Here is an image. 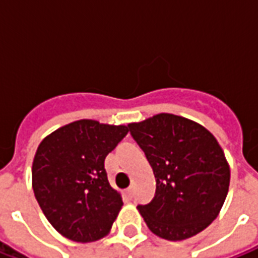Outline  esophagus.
<instances>
[{"instance_id": "34e87169", "label": "esophagus", "mask_w": 258, "mask_h": 258, "mask_svg": "<svg viewBox=\"0 0 258 258\" xmlns=\"http://www.w3.org/2000/svg\"><path fill=\"white\" fill-rule=\"evenodd\" d=\"M124 194H125V196H127L128 199H131V198H133V188H131V186L127 188V189L124 190Z\"/></svg>"}]
</instances>
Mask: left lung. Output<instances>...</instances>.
I'll use <instances>...</instances> for the list:
<instances>
[{"mask_svg":"<svg viewBox=\"0 0 258 258\" xmlns=\"http://www.w3.org/2000/svg\"><path fill=\"white\" fill-rule=\"evenodd\" d=\"M156 177V194L138 205L152 232L167 240L190 238L216 220L229 188L221 146L200 124L160 113L128 124Z\"/></svg>","mask_w":258,"mask_h":258,"instance_id":"8db88e82","label":"left lung"}]
</instances>
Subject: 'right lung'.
<instances>
[{
	"label": "right lung",
	"mask_w": 258,
	"mask_h": 258,
	"mask_svg": "<svg viewBox=\"0 0 258 258\" xmlns=\"http://www.w3.org/2000/svg\"><path fill=\"white\" fill-rule=\"evenodd\" d=\"M128 133L125 125L79 120L42 141L33 162V190L59 233L88 243L109 233L123 206L109 184L105 159Z\"/></svg>",
	"instance_id": "right-lung-1"
}]
</instances>
